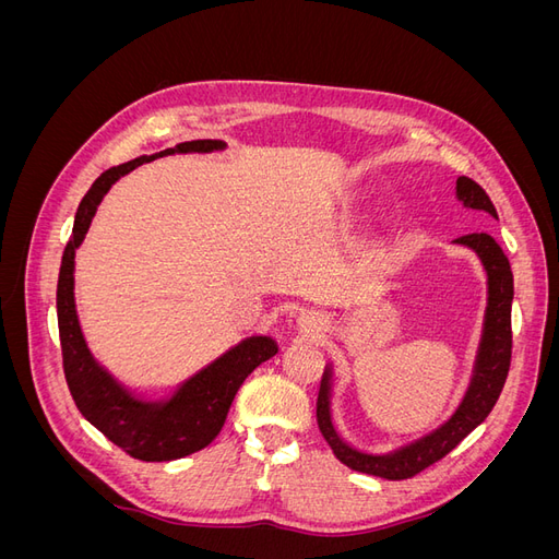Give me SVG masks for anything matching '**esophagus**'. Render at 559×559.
<instances>
[{"label":"esophagus","mask_w":559,"mask_h":559,"mask_svg":"<svg viewBox=\"0 0 559 559\" xmlns=\"http://www.w3.org/2000/svg\"><path fill=\"white\" fill-rule=\"evenodd\" d=\"M298 329H300V333H306L308 337H321L324 335V331H326V319L321 317L319 312H312V310H306V312H300L298 314Z\"/></svg>","instance_id":"obj_1"}]
</instances>
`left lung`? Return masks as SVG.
Wrapping results in <instances>:
<instances>
[{
  "instance_id": "1",
  "label": "left lung",
  "mask_w": 559,
  "mask_h": 559,
  "mask_svg": "<svg viewBox=\"0 0 559 559\" xmlns=\"http://www.w3.org/2000/svg\"><path fill=\"white\" fill-rule=\"evenodd\" d=\"M456 200H460L466 210H478L492 218H499L492 200H489V195L480 186L468 177L456 179ZM454 245L466 247L476 253L487 275V308L483 319V333L466 392L460 405L454 408V413L441 427H436L433 431L389 452H366L347 443L333 425V364H326L317 396V425L321 436H324L326 443L331 445L333 454L352 471L368 473V476H378L386 480H405L417 476L419 471H425L438 460H443V456L460 445L473 429L483 425L501 394L506 376H509L513 347L511 263L506 259V253L501 251L497 240L487 233L462 235V238L454 240Z\"/></svg>"
}]
</instances>
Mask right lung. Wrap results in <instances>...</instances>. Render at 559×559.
<instances>
[{
  "instance_id": "1",
  "label": "right lung",
  "mask_w": 559,
  "mask_h": 559,
  "mask_svg": "<svg viewBox=\"0 0 559 559\" xmlns=\"http://www.w3.org/2000/svg\"><path fill=\"white\" fill-rule=\"evenodd\" d=\"M222 140L183 142L154 156H140L97 177L74 216L72 238L64 247L58 277V329L67 386L81 415L111 443L142 462H173L207 448L222 431L230 403L253 368L273 359L277 343L270 335H249L195 376L177 384L167 399L151 401L118 382L99 364L83 337L74 302V257L91 228L97 205L111 186L148 160L173 154L224 151Z\"/></svg>"
}]
</instances>
